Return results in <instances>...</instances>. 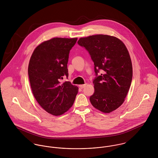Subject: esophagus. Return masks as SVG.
I'll return each mask as SVG.
<instances>
[{
    "instance_id": "esophagus-1",
    "label": "esophagus",
    "mask_w": 158,
    "mask_h": 158,
    "mask_svg": "<svg viewBox=\"0 0 158 158\" xmlns=\"http://www.w3.org/2000/svg\"><path fill=\"white\" fill-rule=\"evenodd\" d=\"M86 84H85V85H80V86H79V88H81V89H83V88H84L86 86Z\"/></svg>"
}]
</instances>
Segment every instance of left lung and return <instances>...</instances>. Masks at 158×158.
Segmentation results:
<instances>
[{
    "mask_svg": "<svg viewBox=\"0 0 158 158\" xmlns=\"http://www.w3.org/2000/svg\"><path fill=\"white\" fill-rule=\"evenodd\" d=\"M78 43L89 52L94 63L97 77L90 103L102 113H111L123 104L131 86L133 67L128 50L120 40L107 35L81 38ZM99 70L102 73L98 76Z\"/></svg>",
    "mask_w": 158,
    "mask_h": 158,
    "instance_id": "8db88e82",
    "label": "left lung"
}]
</instances>
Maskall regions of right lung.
I'll return each instance as SVG.
<instances>
[{
	"label": "right lung",
	"instance_id": "right-lung-1",
	"mask_svg": "<svg viewBox=\"0 0 158 158\" xmlns=\"http://www.w3.org/2000/svg\"><path fill=\"white\" fill-rule=\"evenodd\" d=\"M78 38H53L38 45L30 59L28 73L33 94L47 113L61 115L72 107L78 91L69 81V54Z\"/></svg>",
	"mask_w": 158,
	"mask_h": 158
}]
</instances>
